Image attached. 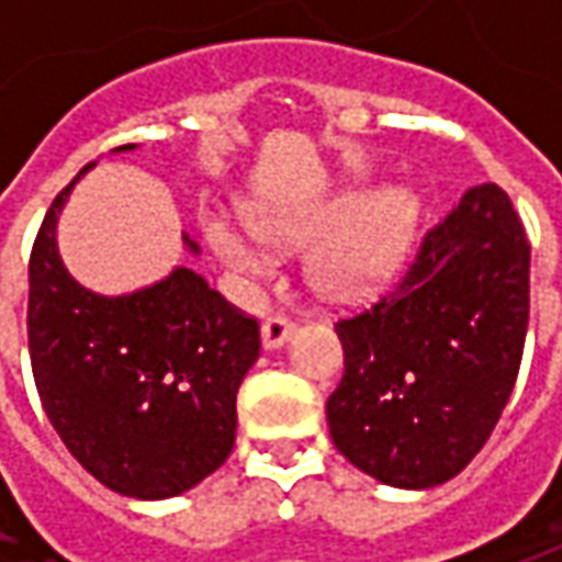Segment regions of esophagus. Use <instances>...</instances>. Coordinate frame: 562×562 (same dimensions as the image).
Wrapping results in <instances>:
<instances>
[{"instance_id": "obj_1", "label": "esophagus", "mask_w": 562, "mask_h": 562, "mask_svg": "<svg viewBox=\"0 0 562 562\" xmlns=\"http://www.w3.org/2000/svg\"><path fill=\"white\" fill-rule=\"evenodd\" d=\"M292 334L294 325L285 316H280V313H273V316L261 322V342H265V349H280Z\"/></svg>"}]
</instances>
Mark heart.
Here are the masks:
<instances>
[{"mask_svg": "<svg viewBox=\"0 0 562 562\" xmlns=\"http://www.w3.org/2000/svg\"><path fill=\"white\" fill-rule=\"evenodd\" d=\"M422 225V201L409 186L342 189L294 207H261L249 213V228L270 244H306V277L330 297L376 292L394 277ZM210 246L228 268L261 277L270 268L268 249L252 234L210 213L204 220Z\"/></svg>", "mask_w": 562, "mask_h": 562, "instance_id": "obj_1", "label": "heart"}]
</instances>
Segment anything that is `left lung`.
<instances>
[{
  "mask_svg": "<svg viewBox=\"0 0 562 562\" xmlns=\"http://www.w3.org/2000/svg\"><path fill=\"white\" fill-rule=\"evenodd\" d=\"M527 318L530 240L499 186H472L401 285L334 325L346 352L328 397L337 451L391 487L454 479L506 409Z\"/></svg>",
  "mask_w": 562,
  "mask_h": 562,
  "instance_id": "left-lung-1",
  "label": "left lung"
}]
</instances>
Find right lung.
<instances>
[{"mask_svg":"<svg viewBox=\"0 0 562 562\" xmlns=\"http://www.w3.org/2000/svg\"><path fill=\"white\" fill-rule=\"evenodd\" d=\"M128 149L135 144L114 153ZM90 168L95 161L56 195L32 246V376L83 470L116 494L168 499L232 454L237 389L261 349L258 322L189 268L128 294L80 285L59 256L56 225ZM183 244L198 256L189 234Z\"/></svg>","mask_w":562,"mask_h":562,"instance_id":"add662e5","label":"right lung"}]
</instances>
